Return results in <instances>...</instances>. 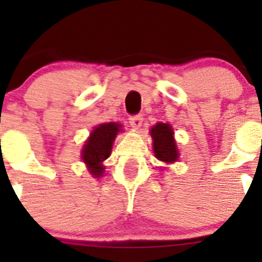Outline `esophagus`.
<instances>
[{
	"label": "esophagus",
	"mask_w": 262,
	"mask_h": 262,
	"mask_svg": "<svg viewBox=\"0 0 262 262\" xmlns=\"http://www.w3.org/2000/svg\"><path fill=\"white\" fill-rule=\"evenodd\" d=\"M128 120H129V124H131V127H134V128H139V127L142 126V123H143V115L142 114L131 115V117L128 118Z\"/></svg>",
	"instance_id": "34e87169"
}]
</instances>
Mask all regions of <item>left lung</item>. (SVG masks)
<instances>
[{
  "instance_id": "8db88e82",
  "label": "left lung",
  "mask_w": 262,
  "mask_h": 262,
  "mask_svg": "<svg viewBox=\"0 0 262 262\" xmlns=\"http://www.w3.org/2000/svg\"><path fill=\"white\" fill-rule=\"evenodd\" d=\"M151 136L154 139L155 156L168 164L174 163L178 157V151L172 127L166 123H157L151 129Z\"/></svg>"
}]
</instances>
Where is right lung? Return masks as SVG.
<instances>
[{"label": "right lung", "instance_id": "add662e5", "mask_svg": "<svg viewBox=\"0 0 262 262\" xmlns=\"http://www.w3.org/2000/svg\"><path fill=\"white\" fill-rule=\"evenodd\" d=\"M120 131V124L103 123L92 131L90 138L82 148V160L89 168V172L96 177L102 176V161L111 154L113 142Z\"/></svg>", "mask_w": 262, "mask_h": 262}]
</instances>
